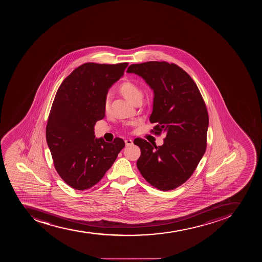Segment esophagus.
I'll return each instance as SVG.
<instances>
[{
  "mask_svg": "<svg viewBox=\"0 0 262 262\" xmlns=\"http://www.w3.org/2000/svg\"><path fill=\"white\" fill-rule=\"evenodd\" d=\"M125 146H132V145H133V141H132V140L130 139H126L125 140Z\"/></svg>",
  "mask_w": 262,
  "mask_h": 262,
  "instance_id": "34e87169",
  "label": "esophagus"
}]
</instances>
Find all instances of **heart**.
<instances>
[{
    "label": "heart",
    "mask_w": 262,
    "mask_h": 262,
    "mask_svg": "<svg viewBox=\"0 0 262 262\" xmlns=\"http://www.w3.org/2000/svg\"><path fill=\"white\" fill-rule=\"evenodd\" d=\"M118 91L122 96L133 104H137V103L141 102L143 98V92L139 85L132 81L123 82L121 85L119 86ZM109 107V100H106L104 104L105 112H108Z\"/></svg>",
    "instance_id": "1"
}]
</instances>
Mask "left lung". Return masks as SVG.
<instances>
[{
    "instance_id": "obj_1",
    "label": "left lung",
    "mask_w": 262,
    "mask_h": 262,
    "mask_svg": "<svg viewBox=\"0 0 262 262\" xmlns=\"http://www.w3.org/2000/svg\"><path fill=\"white\" fill-rule=\"evenodd\" d=\"M128 74L145 80L153 91L154 134H165L162 146L135 139L141 148L137 160L144 179L158 189L182 185L196 169L206 150L208 116L197 84L178 65L150 61L132 64Z\"/></svg>"
}]
</instances>
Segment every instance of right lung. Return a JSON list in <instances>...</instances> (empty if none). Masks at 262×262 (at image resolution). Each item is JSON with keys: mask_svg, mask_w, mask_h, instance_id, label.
Listing matches in <instances>:
<instances>
[{"mask_svg": "<svg viewBox=\"0 0 262 262\" xmlns=\"http://www.w3.org/2000/svg\"><path fill=\"white\" fill-rule=\"evenodd\" d=\"M127 65L83 63L57 91L47 124V143L55 169L74 189H88L99 183L125 146L121 138L112 143L96 138L95 125L105 116L109 89Z\"/></svg>", "mask_w": 262, "mask_h": 262, "instance_id": "add662e5", "label": "right lung"}]
</instances>
